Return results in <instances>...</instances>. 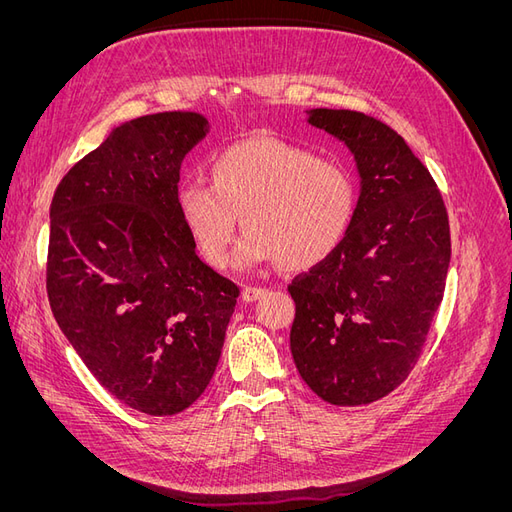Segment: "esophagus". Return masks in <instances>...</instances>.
<instances>
[{
	"mask_svg": "<svg viewBox=\"0 0 512 512\" xmlns=\"http://www.w3.org/2000/svg\"><path fill=\"white\" fill-rule=\"evenodd\" d=\"M267 294V288H260V286H243L241 290V299L245 303H252V301H258L260 297H265Z\"/></svg>",
	"mask_w": 512,
	"mask_h": 512,
	"instance_id": "esophagus-1",
	"label": "esophagus"
}]
</instances>
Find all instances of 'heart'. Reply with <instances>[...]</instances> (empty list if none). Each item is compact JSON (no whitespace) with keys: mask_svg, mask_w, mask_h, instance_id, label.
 <instances>
[{"mask_svg":"<svg viewBox=\"0 0 512 512\" xmlns=\"http://www.w3.org/2000/svg\"><path fill=\"white\" fill-rule=\"evenodd\" d=\"M177 207L213 267L230 262L243 213L250 230L237 252L241 267L282 260L288 269H307L342 243L354 213V183L339 164L256 134L215 153L211 181H183Z\"/></svg>","mask_w":512,"mask_h":512,"instance_id":"obj_1","label":"heart"}]
</instances>
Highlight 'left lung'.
I'll return each mask as SVG.
<instances>
[{
  "instance_id": "8db88e82",
  "label": "left lung",
  "mask_w": 512,
  "mask_h": 512,
  "mask_svg": "<svg viewBox=\"0 0 512 512\" xmlns=\"http://www.w3.org/2000/svg\"><path fill=\"white\" fill-rule=\"evenodd\" d=\"M352 151L359 203L335 250L288 286L290 350L333 406H365L414 369L444 297L451 228L436 181L393 128L359 111H309Z\"/></svg>"
}]
</instances>
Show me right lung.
I'll return each instance as SVG.
<instances>
[{"label":"right lung","instance_id":"add662e5","mask_svg":"<svg viewBox=\"0 0 512 512\" xmlns=\"http://www.w3.org/2000/svg\"><path fill=\"white\" fill-rule=\"evenodd\" d=\"M207 130L181 111L121 123L51 203L46 292L59 329L108 393L151 416L205 393L239 299L198 258L177 207L181 162Z\"/></svg>","mask_w":512,"mask_h":512}]
</instances>
